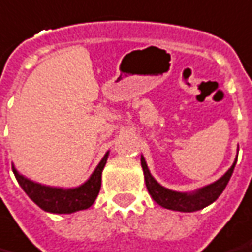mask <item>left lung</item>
I'll return each mask as SVG.
<instances>
[{"mask_svg":"<svg viewBox=\"0 0 252 252\" xmlns=\"http://www.w3.org/2000/svg\"><path fill=\"white\" fill-rule=\"evenodd\" d=\"M140 162H142V168H143L144 181H146L147 191H149L151 198L156 200L158 205L162 206L165 209H169V210L191 213L200 210V209H203L206 206L213 203L214 200H217V198L222 193V191L226 187V184H228V181H229L230 176L233 173V169H235V165L237 162V158L236 161L233 162V165L230 166L229 170L221 179H218L213 184H209V186L200 188V189H198V191H195L192 193L176 192V191H172V189L162 187L151 176L150 170L147 168V163L144 161L143 156L140 158Z\"/></svg>","mask_w":252,"mask_h":252,"instance_id":"1","label":"left lung"}]
</instances>
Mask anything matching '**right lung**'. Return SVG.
<instances>
[{"mask_svg":"<svg viewBox=\"0 0 252 252\" xmlns=\"http://www.w3.org/2000/svg\"><path fill=\"white\" fill-rule=\"evenodd\" d=\"M108 156L109 153H106L101 162L98 163L94 173L84 184H82L80 187L69 188V189L40 186L38 183L28 180L24 176L20 175L15 166H12V170L15 173L16 180L19 181L20 187L24 189V192L42 210L56 213V214H71L79 210L89 209L95 202L101 189L102 170L106 163Z\"/></svg>","mask_w":252,"mask_h":252,"instance_id":"1","label":"right lung"}]
</instances>
